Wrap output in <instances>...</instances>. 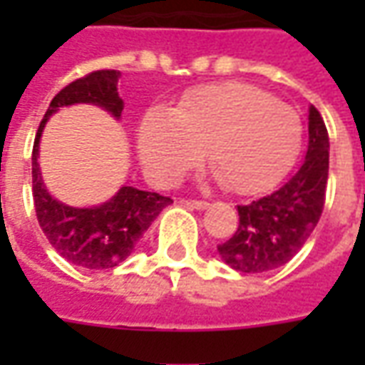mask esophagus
I'll return each instance as SVG.
<instances>
[{
    "label": "esophagus",
    "instance_id": "obj_1",
    "mask_svg": "<svg viewBox=\"0 0 365 365\" xmlns=\"http://www.w3.org/2000/svg\"><path fill=\"white\" fill-rule=\"evenodd\" d=\"M182 203L185 207H190V209H207L209 207V203L207 201H199V199H182Z\"/></svg>",
    "mask_w": 365,
    "mask_h": 365
}]
</instances>
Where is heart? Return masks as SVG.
Wrapping results in <instances>:
<instances>
[{"label":"heart","mask_w":365,"mask_h":365,"mask_svg":"<svg viewBox=\"0 0 365 365\" xmlns=\"http://www.w3.org/2000/svg\"><path fill=\"white\" fill-rule=\"evenodd\" d=\"M303 125L295 109L248 83L187 91L174 111L154 107L138 127L136 148L156 183H172L203 158L227 190L258 193L297 158Z\"/></svg>","instance_id":"b5f03b06"}]
</instances>
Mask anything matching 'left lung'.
Wrapping results in <instances>:
<instances>
[{
	"mask_svg": "<svg viewBox=\"0 0 365 365\" xmlns=\"http://www.w3.org/2000/svg\"><path fill=\"white\" fill-rule=\"evenodd\" d=\"M329 148L324 120L311 105L303 164L279 190L238 205V229L217 246L225 264L242 274H262L285 266L303 248L324 207Z\"/></svg>",
	"mask_w": 365,
	"mask_h": 365,
	"instance_id": "1",
	"label": "left lung"
}]
</instances>
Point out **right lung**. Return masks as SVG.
<instances>
[{"mask_svg": "<svg viewBox=\"0 0 365 365\" xmlns=\"http://www.w3.org/2000/svg\"><path fill=\"white\" fill-rule=\"evenodd\" d=\"M120 72L97 70L60 90L36 130L33 144V199L38 225L56 252L83 269H109L127 260L160 211L172 199L160 193L123 185L109 201L97 207H70L52 197L41 175L38 146L44 125L60 107L90 103L120 119L123 99L117 91Z\"/></svg>", "mask_w": 365, "mask_h": 365, "instance_id": "obj_1", "label": "right lung"}]
</instances>
